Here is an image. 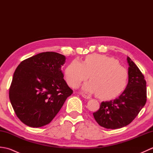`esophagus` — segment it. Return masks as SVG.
Wrapping results in <instances>:
<instances>
[{
	"label": "esophagus",
	"mask_w": 153,
	"mask_h": 153,
	"mask_svg": "<svg viewBox=\"0 0 153 153\" xmlns=\"http://www.w3.org/2000/svg\"><path fill=\"white\" fill-rule=\"evenodd\" d=\"M82 96L83 97V98L87 99H89L91 98V97H90L89 96L86 95H85V94H82Z\"/></svg>",
	"instance_id": "1"
}]
</instances>
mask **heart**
Wrapping results in <instances>:
<instances>
[{
    "label": "heart",
    "mask_w": 153,
    "mask_h": 153,
    "mask_svg": "<svg viewBox=\"0 0 153 153\" xmlns=\"http://www.w3.org/2000/svg\"><path fill=\"white\" fill-rule=\"evenodd\" d=\"M89 75L91 80L83 85V91L96 93L102 99H111L120 95L128 78V71L118 60L99 54L87 55L83 62L74 60L64 71L67 83L74 88L88 79Z\"/></svg>",
    "instance_id": "1"
}]
</instances>
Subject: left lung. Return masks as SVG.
Masks as SVG:
<instances>
[{"label":"left lung","mask_w":153,"mask_h":153,"mask_svg":"<svg viewBox=\"0 0 153 153\" xmlns=\"http://www.w3.org/2000/svg\"><path fill=\"white\" fill-rule=\"evenodd\" d=\"M128 83L118 98L102 102L100 108L93 113L96 122L106 129L122 128L130 123L143 108L147 101L145 77L131 58H127Z\"/></svg>","instance_id":"8db88e82"}]
</instances>
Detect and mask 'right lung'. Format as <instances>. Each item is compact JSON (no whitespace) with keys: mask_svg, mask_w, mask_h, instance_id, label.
Returning <instances> with one entry per match:
<instances>
[{"mask_svg":"<svg viewBox=\"0 0 153 153\" xmlns=\"http://www.w3.org/2000/svg\"><path fill=\"white\" fill-rule=\"evenodd\" d=\"M65 60L62 54L45 52L23 60L16 69L9 98L24 124L39 128L49 123L72 94L61 70Z\"/></svg>","mask_w":153,"mask_h":153,"instance_id":"obj_1","label":"right lung"}]
</instances>
